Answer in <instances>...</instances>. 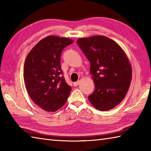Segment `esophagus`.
<instances>
[{
  "label": "esophagus",
  "instance_id": "1",
  "mask_svg": "<svg viewBox=\"0 0 151 151\" xmlns=\"http://www.w3.org/2000/svg\"><path fill=\"white\" fill-rule=\"evenodd\" d=\"M79 84H80V81H77V82H74L73 83V85H74V86H77Z\"/></svg>",
  "mask_w": 151,
  "mask_h": 151
}]
</instances>
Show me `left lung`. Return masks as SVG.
I'll return each mask as SVG.
<instances>
[{
	"label": "left lung",
	"instance_id": "left-lung-1",
	"mask_svg": "<svg viewBox=\"0 0 151 151\" xmlns=\"http://www.w3.org/2000/svg\"><path fill=\"white\" fill-rule=\"evenodd\" d=\"M77 44L90 62L95 90L88 97L100 111L114 108L123 100L132 79V68L123 50L103 36L80 38Z\"/></svg>",
	"mask_w": 151,
	"mask_h": 151
}]
</instances>
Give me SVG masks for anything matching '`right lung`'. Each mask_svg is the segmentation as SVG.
<instances>
[{"label":"right lung","mask_w":151,"mask_h":151,"mask_svg":"<svg viewBox=\"0 0 151 151\" xmlns=\"http://www.w3.org/2000/svg\"><path fill=\"white\" fill-rule=\"evenodd\" d=\"M73 43L67 37L47 36L34 47L25 60L23 76L28 95L47 111L62 107L71 91L63 76L60 58L64 48Z\"/></svg>","instance_id":"1"}]
</instances>
